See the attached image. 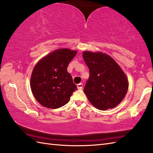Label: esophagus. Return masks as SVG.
<instances>
[{"instance_id":"1","label":"esophagus","mask_w":153,"mask_h":153,"mask_svg":"<svg viewBox=\"0 0 153 153\" xmlns=\"http://www.w3.org/2000/svg\"><path fill=\"white\" fill-rule=\"evenodd\" d=\"M77 88H78V89H79V90L82 89L83 84H82V83H80V84H77Z\"/></svg>"}]
</instances>
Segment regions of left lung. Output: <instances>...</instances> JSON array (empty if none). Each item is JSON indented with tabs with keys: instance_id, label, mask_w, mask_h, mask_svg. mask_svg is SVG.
Wrapping results in <instances>:
<instances>
[{
	"instance_id": "8db88e82",
	"label": "left lung",
	"mask_w": 153,
	"mask_h": 153,
	"mask_svg": "<svg viewBox=\"0 0 153 153\" xmlns=\"http://www.w3.org/2000/svg\"><path fill=\"white\" fill-rule=\"evenodd\" d=\"M84 62L90 69V77L84 91L90 103L101 111L113 108L124 100L128 89L126 74L108 54L84 51Z\"/></svg>"
}]
</instances>
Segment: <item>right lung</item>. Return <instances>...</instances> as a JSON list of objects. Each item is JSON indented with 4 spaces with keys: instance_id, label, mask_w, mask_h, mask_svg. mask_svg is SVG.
Segmentation results:
<instances>
[{
    "instance_id": "right-lung-1",
    "label": "right lung",
    "mask_w": 153,
    "mask_h": 153,
    "mask_svg": "<svg viewBox=\"0 0 153 153\" xmlns=\"http://www.w3.org/2000/svg\"><path fill=\"white\" fill-rule=\"evenodd\" d=\"M76 50L59 48L47 54L34 67L30 86L34 97L43 107L57 108L69 102L76 90L67 66Z\"/></svg>"
}]
</instances>
